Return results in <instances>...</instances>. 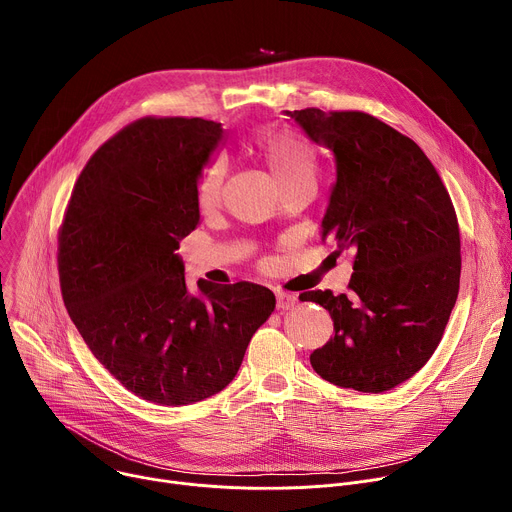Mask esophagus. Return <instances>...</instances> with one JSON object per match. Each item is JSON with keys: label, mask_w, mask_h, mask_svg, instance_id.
Returning <instances> with one entry per match:
<instances>
[{"label": "esophagus", "mask_w": 512, "mask_h": 512, "mask_svg": "<svg viewBox=\"0 0 512 512\" xmlns=\"http://www.w3.org/2000/svg\"><path fill=\"white\" fill-rule=\"evenodd\" d=\"M275 298H277V310H289L298 304V296L287 294V291H277Z\"/></svg>", "instance_id": "obj_1"}]
</instances>
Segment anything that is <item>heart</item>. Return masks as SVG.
<instances>
[{"label": "heart", "mask_w": 512, "mask_h": 512, "mask_svg": "<svg viewBox=\"0 0 512 512\" xmlns=\"http://www.w3.org/2000/svg\"><path fill=\"white\" fill-rule=\"evenodd\" d=\"M257 148L279 184L285 186L298 178H316V154L312 145L289 127H267L257 135ZM227 178V160L214 154L200 168L196 178V200L202 208L214 206L221 198Z\"/></svg>", "instance_id": "1"}]
</instances>
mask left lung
<instances>
[{
  "mask_svg": "<svg viewBox=\"0 0 512 512\" xmlns=\"http://www.w3.org/2000/svg\"><path fill=\"white\" fill-rule=\"evenodd\" d=\"M336 162L322 241L354 253L350 294L306 291L334 320L310 354L344 389L383 393L411 379L440 344L460 289L452 198L419 145L362 111H285Z\"/></svg>",
  "mask_w": 512,
  "mask_h": 512,
  "instance_id": "obj_1",
  "label": "left lung"
}]
</instances>
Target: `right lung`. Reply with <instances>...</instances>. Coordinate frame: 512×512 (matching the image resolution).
I'll return each mask as SVG.
<instances>
[{
	"label": "right lung",
	"instance_id": "add662e5",
	"mask_svg": "<svg viewBox=\"0 0 512 512\" xmlns=\"http://www.w3.org/2000/svg\"><path fill=\"white\" fill-rule=\"evenodd\" d=\"M223 133L200 117L129 123L83 168L58 233L70 320L127 391L158 405L223 391L275 308L249 281L186 287L176 249L200 221L196 178Z\"/></svg>",
	"mask_w": 512,
	"mask_h": 512
}]
</instances>
